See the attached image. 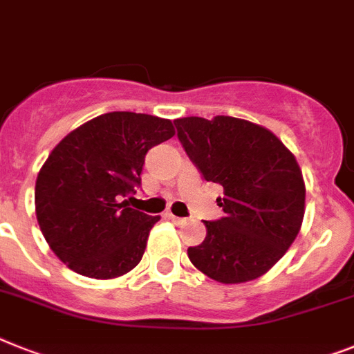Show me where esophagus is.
<instances>
[{
    "mask_svg": "<svg viewBox=\"0 0 354 354\" xmlns=\"http://www.w3.org/2000/svg\"><path fill=\"white\" fill-rule=\"evenodd\" d=\"M166 217L170 218L171 223H175V224H186V218L177 217V215H174V213H166Z\"/></svg>",
    "mask_w": 354,
    "mask_h": 354,
    "instance_id": "obj_1",
    "label": "esophagus"
}]
</instances>
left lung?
<instances>
[{"label": "left lung", "instance_id": "8db88e82", "mask_svg": "<svg viewBox=\"0 0 354 354\" xmlns=\"http://www.w3.org/2000/svg\"><path fill=\"white\" fill-rule=\"evenodd\" d=\"M177 137L204 179L221 184L226 213L204 221L192 264L223 284L250 282L273 268L293 244L306 212V184L295 156L268 128L246 119H175Z\"/></svg>", "mask_w": 354, "mask_h": 354}]
</instances>
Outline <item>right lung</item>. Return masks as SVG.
<instances>
[{
	"label": "right lung",
	"mask_w": 354,
	"mask_h": 354,
	"mask_svg": "<svg viewBox=\"0 0 354 354\" xmlns=\"http://www.w3.org/2000/svg\"><path fill=\"white\" fill-rule=\"evenodd\" d=\"M175 136L170 119L108 112L90 119L50 151L36 180V217L66 268L108 280L131 271L160 217L128 208L146 151Z\"/></svg>",
	"instance_id": "obj_1"
}]
</instances>
